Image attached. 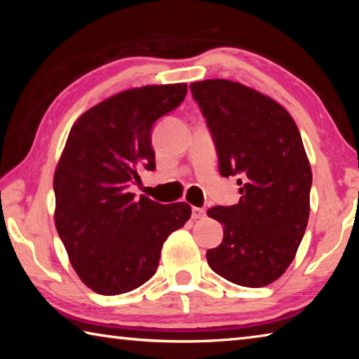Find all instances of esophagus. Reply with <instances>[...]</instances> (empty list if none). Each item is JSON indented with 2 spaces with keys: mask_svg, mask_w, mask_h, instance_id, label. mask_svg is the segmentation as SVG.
Here are the masks:
<instances>
[{
  "mask_svg": "<svg viewBox=\"0 0 359 359\" xmlns=\"http://www.w3.org/2000/svg\"><path fill=\"white\" fill-rule=\"evenodd\" d=\"M191 217L194 220H199V218H204L205 217V210L203 208H193L191 209Z\"/></svg>",
  "mask_w": 359,
  "mask_h": 359,
  "instance_id": "34e87169",
  "label": "esophagus"
}]
</instances>
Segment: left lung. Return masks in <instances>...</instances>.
<instances>
[{
    "label": "left lung",
    "mask_w": 359,
    "mask_h": 359,
    "mask_svg": "<svg viewBox=\"0 0 359 359\" xmlns=\"http://www.w3.org/2000/svg\"><path fill=\"white\" fill-rule=\"evenodd\" d=\"M214 136L223 177L239 175L238 204L208 210L223 224L205 253L210 269L241 287L277 280L291 264L311 212L312 169L299 130L269 96L226 79L190 85Z\"/></svg>",
    "instance_id": "1"
}]
</instances>
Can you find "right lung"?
Returning a JSON list of instances; mask_svg holds the SVG:
<instances>
[{"label": "right lung", "mask_w": 359, "mask_h": 359, "mask_svg": "<svg viewBox=\"0 0 359 359\" xmlns=\"http://www.w3.org/2000/svg\"><path fill=\"white\" fill-rule=\"evenodd\" d=\"M185 95L187 83L130 88L72 125L53 175V218L76 274L95 293H128L147 282L168 236L191 215L187 203L128 191L139 171L155 169L151 126Z\"/></svg>", "instance_id": "add662e5"}]
</instances>
